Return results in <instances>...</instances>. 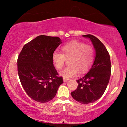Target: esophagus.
<instances>
[{"label":"esophagus","mask_w":127,"mask_h":127,"mask_svg":"<svg viewBox=\"0 0 127 127\" xmlns=\"http://www.w3.org/2000/svg\"><path fill=\"white\" fill-rule=\"evenodd\" d=\"M63 80H64V82H67V81L69 80V79H66V78H63Z\"/></svg>","instance_id":"1"}]
</instances>
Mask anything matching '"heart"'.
<instances>
[{
  "label": "heart",
  "instance_id": "obj_1",
  "mask_svg": "<svg viewBox=\"0 0 127 127\" xmlns=\"http://www.w3.org/2000/svg\"><path fill=\"white\" fill-rule=\"evenodd\" d=\"M62 53L54 51L52 55L54 65L57 69L64 66L66 59H69L70 66L60 73L64 78L69 79L79 72H85L90 69L94 60V53L91 46L79 41H73L62 47Z\"/></svg>",
  "mask_w": 127,
  "mask_h": 127
}]
</instances>
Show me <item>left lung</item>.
I'll list each match as a JSON object with an SVG mask.
<instances>
[{
    "label": "left lung",
    "mask_w": 127,
    "mask_h": 127,
    "mask_svg": "<svg viewBox=\"0 0 127 127\" xmlns=\"http://www.w3.org/2000/svg\"><path fill=\"white\" fill-rule=\"evenodd\" d=\"M83 37L91 40L95 57L88 72L77 80V89L71 95L79 103L88 104L96 101L105 93L110 80L111 62L108 51L98 38L91 34L83 35Z\"/></svg>",
    "instance_id": "obj_1"
}]
</instances>
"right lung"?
<instances>
[{"mask_svg": "<svg viewBox=\"0 0 127 127\" xmlns=\"http://www.w3.org/2000/svg\"><path fill=\"white\" fill-rule=\"evenodd\" d=\"M61 43L58 37L38 36L26 44L19 55L21 83L27 95L36 102L46 103L53 99L63 83L52 60V55Z\"/></svg>", "mask_w": 127, "mask_h": 127, "instance_id": "right-lung-1", "label": "right lung"}]
</instances>
